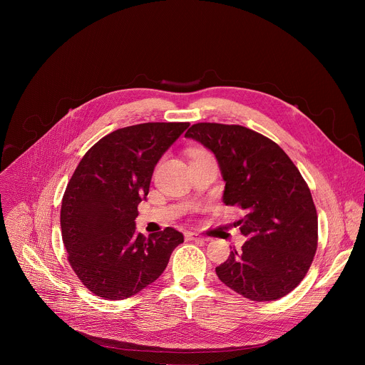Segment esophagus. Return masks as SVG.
Listing matches in <instances>:
<instances>
[{
  "label": "esophagus",
  "mask_w": 365,
  "mask_h": 365,
  "mask_svg": "<svg viewBox=\"0 0 365 365\" xmlns=\"http://www.w3.org/2000/svg\"><path fill=\"white\" fill-rule=\"evenodd\" d=\"M185 237H186L187 241H203L205 240L202 235H199L196 232H186Z\"/></svg>",
  "instance_id": "obj_1"
}]
</instances>
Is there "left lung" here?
Masks as SVG:
<instances>
[{
    "label": "left lung",
    "mask_w": 365,
    "mask_h": 365,
    "mask_svg": "<svg viewBox=\"0 0 365 365\" xmlns=\"http://www.w3.org/2000/svg\"><path fill=\"white\" fill-rule=\"evenodd\" d=\"M185 137L215 154L224 203L247 212L237 222L247 241L215 269L217 276L250 300L286 296L303 280L318 248L317 207L300 172L280 145L242 125L197 123Z\"/></svg>",
    "instance_id": "1"
}]
</instances>
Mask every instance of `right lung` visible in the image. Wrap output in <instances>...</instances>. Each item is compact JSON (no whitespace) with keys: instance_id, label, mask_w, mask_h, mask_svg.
<instances>
[{"instance_id":"add662e5","label":"right lung","mask_w":365,"mask_h":365,"mask_svg":"<svg viewBox=\"0 0 365 365\" xmlns=\"http://www.w3.org/2000/svg\"><path fill=\"white\" fill-rule=\"evenodd\" d=\"M189 123H144L115 130L93 144L72 175L61 210L71 267L93 294L134 296L165 272L183 234L165 228L148 238L135 231L137 206L153 170Z\"/></svg>"}]
</instances>
